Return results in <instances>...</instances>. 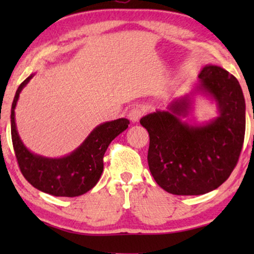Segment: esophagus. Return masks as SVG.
Here are the masks:
<instances>
[{"label":"esophagus","instance_id":"34e87169","mask_svg":"<svg viewBox=\"0 0 254 254\" xmlns=\"http://www.w3.org/2000/svg\"><path fill=\"white\" fill-rule=\"evenodd\" d=\"M143 113H144L143 107L136 106V107H133V109L129 111V114H128V117H129L131 123H137V121L141 119V117L143 116Z\"/></svg>","mask_w":254,"mask_h":254}]
</instances>
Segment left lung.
I'll return each instance as SVG.
<instances>
[{
	"instance_id": "obj_1",
	"label": "left lung",
	"mask_w": 254,
	"mask_h": 254,
	"mask_svg": "<svg viewBox=\"0 0 254 254\" xmlns=\"http://www.w3.org/2000/svg\"><path fill=\"white\" fill-rule=\"evenodd\" d=\"M200 93L217 103L219 116L190 125L181 119ZM150 143L148 164L156 183L175 195H200L216 190L231 175L245 135V99L239 82L225 69L207 64L192 91L173 99L165 111L141 118Z\"/></svg>"
}]
</instances>
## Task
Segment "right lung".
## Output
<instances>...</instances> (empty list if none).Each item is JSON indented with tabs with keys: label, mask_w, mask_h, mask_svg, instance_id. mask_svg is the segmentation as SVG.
Returning a JSON list of instances; mask_svg holds the SVG:
<instances>
[{
	"label": "right lung",
	"mask_w": 254,
	"mask_h": 254,
	"mask_svg": "<svg viewBox=\"0 0 254 254\" xmlns=\"http://www.w3.org/2000/svg\"><path fill=\"white\" fill-rule=\"evenodd\" d=\"M34 74L17 89L11 105V138L23 176L33 187L54 196H78L95 187L104 170L103 157L111 142L126 130L129 120L121 118L100 124L70 154L59 158L45 157L30 151L20 140L16 127L15 109L22 92Z\"/></svg>",
	"instance_id": "add662e5"
}]
</instances>
